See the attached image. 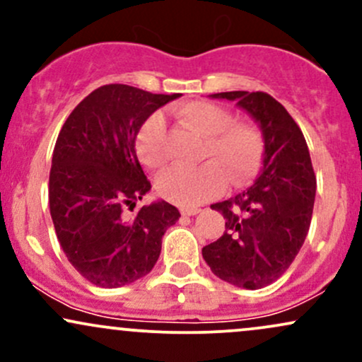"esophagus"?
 <instances>
[{"label":"esophagus","instance_id":"1","mask_svg":"<svg viewBox=\"0 0 362 362\" xmlns=\"http://www.w3.org/2000/svg\"><path fill=\"white\" fill-rule=\"evenodd\" d=\"M201 213V209H197V207H184L182 209V216H195Z\"/></svg>","mask_w":362,"mask_h":362}]
</instances>
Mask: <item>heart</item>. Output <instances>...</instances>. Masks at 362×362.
<instances>
[{"label":"heart","mask_w":362,"mask_h":362,"mask_svg":"<svg viewBox=\"0 0 362 362\" xmlns=\"http://www.w3.org/2000/svg\"><path fill=\"white\" fill-rule=\"evenodd\" d=\"M177 117L202 138L197 168L173 167L161 173L156 190L165 201L182 207H194L218 197L226 182L242 187L260 172L265 155L264 134L248 120H235L226 107L214 102H189L175 110ZM167 122L161 114H153L136 138V149L151 170L168 160L165 146Z\"/></svg>","instance_id":"obj_1"}]
</instances>
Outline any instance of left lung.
<instances>
[{"label":"left lung","mask_w":362,"mask_h":362,"mask_svg":"<svg viewBox=\"0 0 362 362\" xmlns=\"http://www.w3.org/2000/svg\"><path fill=\"white\" fill-rule=\"evenodd\" d=\"M213 98L236 100L259 122L265 141L264 167L250 189L211 207L226 231L202 248L219 279L260 289L289 269L308 235L315 177L308 146L289 112L264 91H224Z\"/></svg>","instance_id":"1"}]
</instances>
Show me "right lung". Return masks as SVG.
Instances as JSON below:
<instances>
[{
    "instance_id": "add662e5",
    "label": "right lung",
    "mask_w": 362,
    "mask_h": 362,
    "mask_svg": "<svg viewBox=\"0 0 362 362\" xmlns=\"http://www.w3.org/2000/svg\"><path fill=\"white\" fill-rule=\"evenodd\" d=\"M180 93L156 95L103 85L74 107L52 153L49 207L57 240L78 272L100 288H120L151 272L165 231L180 218L165 201L129 216L151 189L136 153L149 115Z\"/></svg>"
}]
</instances>
